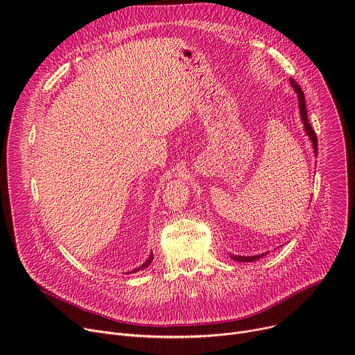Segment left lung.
<instances>
[{
  "mask_svg": "<svg viewBox=\"0 0 355 355\" xmlns=\"http://www.w3.org/2000/svg\"><path fill=\"white\" fill-rule=\"evenodd\" d=\"M291 84H293V87H294V89H295V92L298 94V103H300V114H301V120H302V123H304V127H305V132L309 134V137L311 138V141H313V146H314V151H315V154H317V151H318V143H317V134H315V131L313 130V127H311V124L309 123V116H306V108H305V100H304V92H302V89H301V87L298 85V83L294 80V78H291ZM261 257H264V254H259V255H252V257H241V255H231V258L232 259H235V261H243V263H251V261H255V259H258V258H261Z\"/></svg>",
  "mask_w": 355,
  "mask_h": 355,
  "instance_id": "obj_1",
  "label": "left lung"
}]
</instances>
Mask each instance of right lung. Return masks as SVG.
I'll list each match as a JSON object with an SVG mask.
<instances>
[{
  "instance_id": "obj_1",
  "label": "right lung",
  "mask_w": 355,
  "mask_h": 355,
  "mask_svg": "<svg viewBox=\"0 0 355 355\" xmlns=\"http://www.w3.org/2000/svg\"><path fill=\"white\" fill-rule=\"evenodd\" d=\"M153 258H154V257H153V254H151V255H150V258L147 259V261H146V263H144L143 266H141V267H138L137 270H134L132 272H135V271H139V270H144V268H147V267H148V266H150V264L153 263Z\"/></svg>"
}]
</instances>
